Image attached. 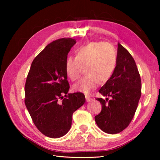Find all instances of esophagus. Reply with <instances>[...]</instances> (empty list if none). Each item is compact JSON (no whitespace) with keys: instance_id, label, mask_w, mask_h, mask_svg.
<instances>
[{"instance_id":"obj_1","label":"esophagus","mask_w":160,"mask_h":160,"mask_svg":"<svg viewBox=\"0 0 160 160\" xmlns=\"http://www.w3.org/2000/svg\"><path fill=\"white\" fill-rule=\"evenodd\" d=\"M85 98H86L87 102H90L91 100H92V98L89 97V96H85Z\"/></svg>"}]
</instances>
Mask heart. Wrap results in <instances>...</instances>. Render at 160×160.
<instances>
[{"mask_svg": "<svg viewBox=\"0 0 160 160\" xmlns=\"http://www.w3.org/2000/svg\"><path fill=\"white\" fill-rule=\"evenodd\" d=\"M75 58H67L65 73L71 81L80 78L82 68L86 74L73 87L75 91L89 94L99 82L106 83L115 72L117 66V53L114 47L105 42H91L75 52Z\"/></svg>", "mask_w": 160, "mask_h": 160, "instance_id": "1", "label": "heart"}]
</instances>
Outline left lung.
Returning a JSON list of instances; mask_svg holds the SVG:
<instances>
[{"label": "left lung", "instance_id": "left-lung-1", "mask_svg": "<svg viewBox=\"0 0 160 160\" xmlns=\"http://www.w3.org/2000/svg\"><path fill=\"white\" fill-rule=\"evenodd\" d=\"M117 66L111 79L99 90L106 100L97 98L102 111L95 117L97 125L108 134L119 133L130 124L141 96V78L133 58L118 44Z\"/></svg>", "mask_w": 160, "mask_h": 160}]
</instances>
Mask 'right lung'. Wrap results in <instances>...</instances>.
Listing matches in <instances>:
<instances>
[{
	"label": "right lung",
	"instance_id": "1",
	"mask_svg": "<svg viewBox=\"0 0 160 160\" xmlns=\"http://www.w3.org/2000/svg\"><path fill=\"white\" fill-rule=\"evenodd\" d=\"M76 43L72 38H61L49 44L33 60L27 77L26 107L37 128L51 138L67 133L73 112L85 102L83 93H68L65 62Z\"/></svg>",
	"mask_w": 160,
	"mask_h": 160
}]
</instances>
